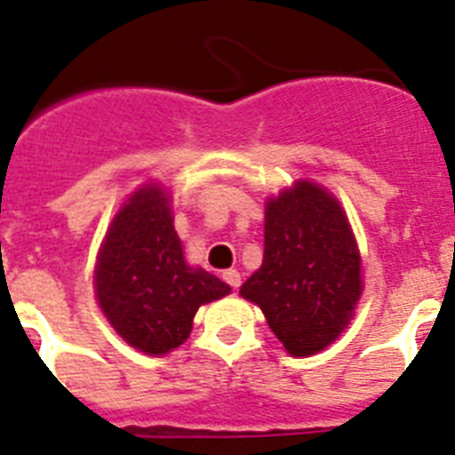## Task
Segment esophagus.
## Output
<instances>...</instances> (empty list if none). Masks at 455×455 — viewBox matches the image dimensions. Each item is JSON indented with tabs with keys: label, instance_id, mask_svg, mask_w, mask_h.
Listing matches in <instances>:
<instances>
[{
	"label": "esophagus",
	"instance_id": "obj_1",
	"mask_svg": "<svg viewBox=\"0 0 455 455\" xmlns=\"http://www.w3.org/2000/svg\"><path fill=\"white\" fill-rule=\"evenodd\" d=\"M223 280L230 284L232 289H239L241 287V273L236 268H230V271H223Z\"/></svg>",
	"mask_w": 455,
	"mask_h": 455
}]
</instances>
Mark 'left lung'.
I'll list each match as a JSON object with an SVG mask.
<instances>
[{
	"label": "left lung",
	"instance_id": "8db88e82",
	"mask_svg": "<svg viewBox=\"0 0 455 455\" xmlns=\"http://www.w3.org/2000/svg\"><path fill=\"white\" fill-rule=\"evenodd\" d=\"M363 293L360 255L339 203L296 182L267 203L264 259L241 296L262 307L291 355H315L348 325Z\"/></svg>",
	"mask_w": 455,
	"mask_h": 455
}]
</instances>
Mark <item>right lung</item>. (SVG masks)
I'll use <instances>...</instances> for the list:
<instances>
[{"label": "right lung", "mask_w": 455, "mask_h": 455, "mask_svg": "<svg viewBox=\"0 0 455 455\" xmlns=\"http://www.w3.org/2000/svg\"><path fill=\"white\" fill-rule=\"evenodd\" d=\"M95 289L107 319L127 344L162 355L178 348L200 305L230 287L184 262L168 196L150 184L116 214L95 268Z\"/></svg>", "instance_id": "add662e5"}]
</instances>
